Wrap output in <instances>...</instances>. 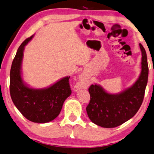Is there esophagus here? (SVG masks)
Returning <instances> with one entry per match:
<instances>
[{"mask_svg":"<svg viewBox=\"0 0 154 154\" xmlns=\"http://www.w3.org/2000/svg\"><path fill=\"white\" fill-rule=\"evenodd\" d=\"M80 81L79 83H78V85H76V86H75V91H77V90H79L80 89H81L82 87H83V85H84V84H85V80L84 78H83L82 75V76H80Z\"/></svg>","mask_w":154,"mask_h":154,"instance_id":"34e87169","label":"esophagus"}]
</instances>
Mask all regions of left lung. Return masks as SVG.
<instances>
[{"mask_svg": "<svg viewBox=\"0 0 154 154\" xmlns=\"http://www.w3.org/2000/svg\"><path fill=\"white\" fill-rule=\"evenodd\" d=\"M139 46L142 70L132 87L119 94H108L97 85L89 87L90 102L86 110L88 117L95 124L106 128L117 127L134 117L140 108L147 84L149 68L145 50L140 44Z\"/></svg>", "mask_w": 154, "mask_h": 154, "instance_id": "left-lung-1", "label": "left lung"}]
</instances>
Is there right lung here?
<instances>
[{"mask_svg": "<svg viewBox=\"0 0 154 154\" xmlns=\"http://www.w3.org/2000/svg\"><path fill=\"white\" fill-rule=\"evenodd\" d=\"M32 37L25 39L17 49L10 70V95L14 104L28 120L44 123L54 120L61 110L65 100L72 94L69 77L43 89L29 88L21 77L24 46Z\"/></svg>", "mask_w": 154, "mask_h": 154, "instance_id": "obj_1", "label": "right lung"}]
</instances>
